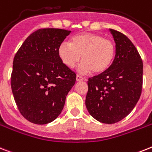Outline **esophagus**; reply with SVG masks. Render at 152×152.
<instances>
[{"label": "esophagus", "instance_id": "34e87169", "mask_svg": "<svg viewBox=\"0 0 152 152\" xmlns=\"http://www.w3.org/2000/svg\"><path fill=\"white\" fill-rule=\"evenodd\" d=\"M84 78H83L82 76H76V81L77 82H80V81H83Z\"/></svg>", "mask_w": 152, "mask_h": 152}]
</instances>
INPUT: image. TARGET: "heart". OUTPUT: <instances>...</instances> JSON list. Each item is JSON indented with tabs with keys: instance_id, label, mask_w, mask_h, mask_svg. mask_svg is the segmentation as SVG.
<instances>
[{
	"instance_id": "b5f03b06",
	"label": "heart",
	"mask_w": 152,
	"mask_h": 152,
	"mask_svg": "<svg viewBox=\"0 0 152 152\" xmlns=\"http://www.w3.org/2000/svg\"><path fill=\"white\" fill-rule=\"evenodd\" d=\"M58 56L68 68H73L81 56L82 62L78 72L94 74L105 72L115 55V45L112 40L104 39L99 34L84 33L76 35L71 42H62L58 47Z\"/></svg>"
}]
</instances>
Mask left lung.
<instances>
[{
    "label": "left lung",
    "mask_w": 152,
    "mask_h": 152,
    "mask_svg": "<svg viewBox=\"0 0 152 152\" xmlns=\"http://www.w3.org/2000/svg\"><path fill=\"white\" fill-rule=\"evenodd\" d=\"M109 32L115 43V58L105 72L89 79L85 104L96 120L113 124L127 116L140 99L143 62L127 37L114 29Z\"/></svg>",
    "instance_id": "8db88e82"
}]
</instances>
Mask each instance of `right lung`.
<instances>
[{
	"mask_svg": "<svg viewBox=\"0 0 152 152\" xmlns=\"http://www.w3.org/2000/svg\"><path fill=\"white\" fill-rule=\"evenodd\" d=\"M70 30L40 29L26 39L16 53L12 91L18 110L27 120L44 125L57 119L76 75L63 64L58 47Z\"/></svg>",
	"mask_w": 152,
	"mask_h": 152,
	"instance_id": "obj_1",
	"label": "right lung"
}]
</instances>
